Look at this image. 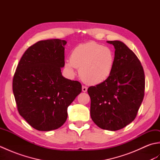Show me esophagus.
Wrapping results in <instances>:
<instances>
[{"label": "esophagus", "mask_w": 160, "mask_h": 160, "mask_svg": "<svg viewBox=\"0 0 160 160\" xmlns=\"http://www.w3.org/2000/svg\"><path fill=\"white\" fill-rule=\"evenodd\" d=\"M82 90L83 92H86V91H87V87L86 86H82Z\"/></svg>", "instance_id": "34e87169"}]
</instances>
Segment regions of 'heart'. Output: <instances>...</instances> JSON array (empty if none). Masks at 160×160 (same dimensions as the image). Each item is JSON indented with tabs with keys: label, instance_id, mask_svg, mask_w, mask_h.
Masks as SVG:
<instances>
[{
	"label": "heart",
	"instance_id": "1",
	"mask_svg": "<svg viewBox=\"0 0 160 160\" xmlns=\"http://www.w3.org/2000/svg\"><path fill=\"white\" fill-rule=\"evenodd\" d=\"M114 62V53L109 47L96 42H88L75 47L70 60L65 61L64 67L71 75L75 74L76 68H80V77L84 82L98 84L110 76Z\"/></svg>",
	"mask_w": 160,
	"mask_h": 160
}]
</instances>
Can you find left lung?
I'll return each mask as SVG.
<instances>
[{"mask_svg": "<svg viewBox=\"0 0 160 160\" xmlns=\"http://www.w3.org/2000/svg\"><path fill=\"white\" fill-rule=\"evenodd\" d=\"M115 48V62L107 80L89 87L92 120L104 130L118 131L135 120L143 100L145 77L136 55L119 40L107 41Z\"/></svg>", "mask_w": 160, "mask_h": 160, "instance_id": "8db88e82", "label": "left lung"}]
</instances>
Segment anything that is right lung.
<instances>
[{"mask_svg":"<svg viewBox=\"0 0 160 160\" xmlns=\"http://www.w3.org/2000/svg\"><path fill=\"white\" fill-rule=\"evenodd\" d=\"M65 40H40L24 53L13 78V93L19 114L36 130L62 126L67 108L82 91L78 81L62 76Z\"/></svg>","mask_w":160,"mask_h":160,"instance_id":"right-lung-1","label":"right lung"}]
</instances>
